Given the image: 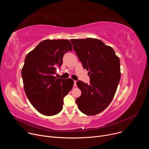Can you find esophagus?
I'll list each match as a JSON object with an SVG mask.
<instances>
[{
	"label": "esophagus",
	"mask_w": 149,
	"mask_h": 149,
	"mask_svg": "<svg viewBox=\"0 0 149 149\" xmlns=\"http://www.w3.org/2000/svg\"><path fill=\"white\" fill-rule=\"evenodd\" d=\"M74 87H77V81H74Z\"/></svg>",
	"instance_id": "esophagus-1"
}]
</instances>
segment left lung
<instances>
[{
    "mask_svg": "<svg viewBox=\"0 0 149 149\" xmlns=\"http://www.w3.org/2000/svg\"><path fill=\"white\" fill-rule=\"evenodd\" d=\"M71 41L83 68L90 75L89 85L77 81L81 95L75 102L82 113L94 116L107 108L114 97L121 77L120 59L111 47L100 39Z\"/></svg>",
    "mask_w": 149,
    "mask_h": 149,
    "instance_id": "1",
    "label": "left lung"
}]
</instances>
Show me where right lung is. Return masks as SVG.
Segmentation results:
<instances>
[{
  "instance_id": "1",
  "label": "right lung",
  "mask_w": 149,
  "mask_h": 149,
  "mask_svg": "<svg viewBox=\"0 0 149 149\" xmlns=\"http://www.w3.org/2000/svg\"><path fill=\"white\" fill-rule=\"evenodd\" d=\"M68 51H72V47L68 39H46L26 56L21 72L25 92L33 107L42 114H58L63 107V98L73 87L72 79L54 76Z\"/></svg>"
}]
</instances>
